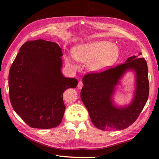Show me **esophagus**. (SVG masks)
Instances as JSON below:
<instances>
[{"mask_svg":"<svg viewBox=\"0 0 159 159\" xmlns=\"http://www.w3.org/2000/svg\"><path fill=\"white\" fill-rule=\"evenodd\" d=\"M83 86H84V84H83L82 81H80V82L78 84V89H81V88H82Z\"/></svg>","mask_w":159,"mask_h":159,"instance_id":"1","label":"esophagus"}]
</instances>
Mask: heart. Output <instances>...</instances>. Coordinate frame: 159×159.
Here are the masks:
<instances>
[{"instance_id":"obj_1","label":"heart","mask_w":159,"mask_h":159,"mask_svg":"<svg viewBox=\"0 0 159 159\" xmlns=\"http://www.w3.org/2000/svg\"><path fill=\"white\" fill-rule=\"evenodd\" d=\"M118 54V48L113 43L99 40L78 46L73 52V57L76 61L82 63L88 62V67L91 71H99L111 64ZM66 62L71 68H78V66L70 57H67Z\"/></svg>"}]
</instances>
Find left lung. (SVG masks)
<instances>
[{
  "mask_svg": "<svg viewBox=\"0 0 159 159\" xmlns=\"http://www.w3.org/2000/svg\"><path fill=\"white\" fill-rule=\"evenodd\" d=\"M141 55L139 53V56ZM128 70L136 73L134 98L127 107H117L112 97L115 86ZM83 84L81 99L94 125L103 131L125 129L136 121L147 102L149 82L147 61L143 57L133 56L115 68L85 75Z\"/></svg>",
  "mask_w": 159,
  "mask_h": 159,
  "instance_id": "8db88e82",
  "label": "left lung"
}]
</instances>
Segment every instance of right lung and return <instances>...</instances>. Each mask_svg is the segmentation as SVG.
<instances>
[{"label":"right lung","instance_id":"right-lung-1","mask_svg":"<svg viewBox=\"0 0 159 159\" xmlns=\"http://www.w3.org/2000/svg\"><path fill=\"white\" fill-rule=\"evenodd\" d=\"M63 56L56 42H26L11 67L9 95L12 108L32 128L51 129L59 125L66 106L63 93L75 88L78 80L61 74Z\"/></svg>","mask_w":159,"mask_h":159}]
</instances>
